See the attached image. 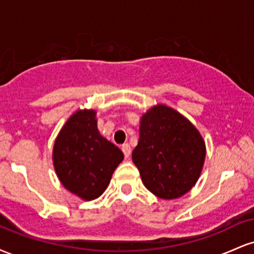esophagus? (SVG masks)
<instances>
[{"label": "esophagus", "instance_id": "esophagus-1", "mask_svg": "<svg viewBox=\"0 0 254 254\" xmlns=\"http://www.w3.org/2000/svg\"><path fill=\"white\" fill-rule=\"evenodd\" d=\"M122 150H123V153H124V156L127 157V159H129V156H130V154H131V147L127 143H125V144H123L122 145Z\"/></svg>", "mask_w": 254, "mask_h": 254}]
</instances>
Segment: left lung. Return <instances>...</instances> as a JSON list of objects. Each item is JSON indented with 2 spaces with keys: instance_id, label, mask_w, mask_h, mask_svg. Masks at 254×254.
Wrapping results in <instances>:
<instances>
[{
  "instance_id": "1",
  "label": "left lung",
  "mask_w": 254,
  "mask_h": 254,
  "mask_svg": "<svg viewBox=\"0 0 254 254\" xmlns=\"http://www.w3.org/2000/svg\"><path fill=\"white\" fill-rule=\"evenodd\" d=\"M205 159L199 131L176 110L156 105L139 123L132 161L145 188L162 199H176L197 183Z\"/></svg>"
}]
</instances>
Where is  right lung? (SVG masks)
I'll list each match as a JSON object with an SVG mask.
<instances>
[{
	"mask_svg": "<svg viewBox=\"0 0 254 254\" xmlns=\"http://www.w3.org/2000/svg\"><path fill=\"white\" fill-rule=\"evenodd\" d=\"M123 159V151L99 132L94 110H78L66 121L52 153L62 185L84 200L103 194Z\"/></svg>",
	"mask_w": 254,
	"mask_h": 254,
	"instance_id": "right-lung-1",
	"label": "right lung"
}]
</instances>
